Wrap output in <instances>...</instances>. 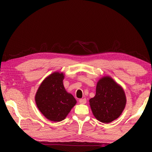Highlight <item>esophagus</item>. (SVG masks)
Masks as SVG:
<instances>
[{"mask_svg":"<svg viewBox=\"0 0 152 152\" xmlns=\"http://www.w3.org/2000/svg\"><path fill=\"white\" fill-rule=\"evenodd\" d=\"M79 102L80 104H84L86 103V99H81L79 100Z\"/></svg>","mask_w":152,"mask_h":152,"instance_id":"1","label":"esophagus"}]
</instances>
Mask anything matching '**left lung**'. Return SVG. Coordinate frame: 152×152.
Here are the masks:
<instances>
[{"label":"left lung","mask_w":152,"mask_h":152,"mask_svg":"<svg viewBox=\"0 0 152 152\" xmlns=\"http://www.w3.org/2000/svg\"><path fill=\"white\" fill-rule=\"evenodd\" d=\"M95 117L102 123L112 122L117 119L126 104L124 91L110 77L99 80L96 88V95L89 100Z\"/></svg>","instance_id":"1"}]
</instances>
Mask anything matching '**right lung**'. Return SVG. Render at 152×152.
Masks as SVG:
<instances>
[{"label": "right lung", "instance_id": "right-lung-1", "mask_svg": "<svg viewBox=\"0 0 152 152\" xmlns=\"http://www.w3.org/2000/svg\"><path fill=\"white\" fill-rule=\"evenodd\" d=\"M63 79V73L51 74L41 83L35 96L42 114L55 122L63 120L76 103L74 96L64 89Z\"/></svg>", "mask_w": 152, "mask_h": 152}]
</instances>
